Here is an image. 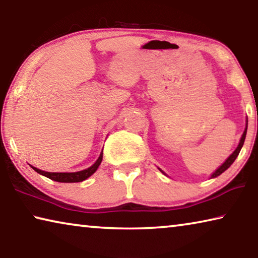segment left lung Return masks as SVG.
<instances>
[{"instance_id": "8db88e82", "label": "left lung", "mask_w": 258, "mask_h": 258, "mask_svg": "<svg viewBox=\"0 0 258 258\" xmlns=\"http://www.w3.org/2000/svg\"><path fill=\"white\" fill-rule=\"evenodd\" d=\"M247 125H248V120H247ZM246 134H247V126H246V128H244V132H243V134H242V137H241V140H240V142H239V146L237 147V149H235L234 151H233V154L231 155L228 159H226L225 161H224V164H222V166H220V167H218L215 172L213 173V175H212V177H216V176H218V175H221L222 173H223L224 171H226V169H228L231 165L233 164V161L235 160V158H237L238 157V155H239V152H240V150H241V148H242V146H243V142H244V139H246ZM161 171V169H160ZM163 172V171H161ZM164 173V172H163Z\"/></svg>"}]
</instances>
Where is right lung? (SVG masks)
<instances>
[{
  "label": "right lung",
  "instance_id": "right-lung-1",
  "mask_svg": "<svg viewBox=\"0 0 258 258\" xmlns=\"http://www.w3.org/2000/svg\"><path fill=\"white\" fill-rule=\"evenodd\" d=\"M102 161V152L100 154V157L98 158V160L95 161V163L89 167L87 169H84V171H81V172H75V173H50V172H44V171H41V169H38L36 167H33L35 172H37L38 174H41V175H44L46 177H49L50 180L52 181H56V182H62V183H74V182H82L86 180L87 177H90L92 174L97 171L99 165L101 164Z\"/></svg>",
  "mask_w": 258,
  "mask_h": 258
}]
</instances>
